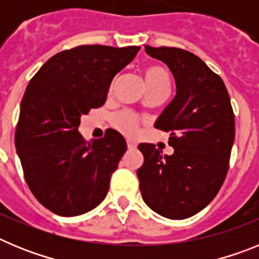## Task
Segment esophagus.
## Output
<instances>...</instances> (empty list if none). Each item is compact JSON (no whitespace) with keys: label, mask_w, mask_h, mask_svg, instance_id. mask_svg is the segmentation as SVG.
<instances>
[{"label":"esophagus","mask_w":259,"mask_h":259,"mask_svg":"<svg viewBox=\"0 0 259 259\" xmlns=\"http://www.w3.org/2000/svg\"><path fill=\"white\" fill-rule=\"evenodd\" d=\"M127 146H128V149H135V148L137 146V144L136 141L134 140H127Z\"/></svg>","instance_id":"obj_1"}]
</instances>
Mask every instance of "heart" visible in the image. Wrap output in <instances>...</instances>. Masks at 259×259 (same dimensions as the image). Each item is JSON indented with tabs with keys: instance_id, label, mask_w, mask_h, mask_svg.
Instances as JSON below:
<instances>
[{
	"instance_id": "1",
	"label": "heart",
	"mask_w": 259,
	"mask_h": 259,
	"mask_svg": "<svg viewBox=\"0 0 259 259\" xmlns=\"http://www.w3.org/2000/svg\"><path fill=\"white\" fill-rule=\"evenodd\" d=\"M148 91L150 89H170L171 76L162 66H150L144 71ZM114 127L124 135H134L137 130V118L131 111H120L113 118Z\"/></svg>"
}]
</instances>
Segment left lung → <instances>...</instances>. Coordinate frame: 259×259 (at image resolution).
<instances>
[{"mask_svg":"<svg viewBox=\"0 0 259 259\" xmlns=\"http://www.w3.org/2000/svg\"><path fill=\"white\" fill-rule=\"evenodd\" d=\"M145 52L168 66L176 96L155 122V128L170 132L174 154L163 155L153 144L139 145L141 196L164 218H189L211 202L227 175L235 140L230 96L222 77L193 53L149 45Z\"/></svg>","mask_w":259,"mask_h":259,"instance_id":"obj_1","label":"left lung"}]
</instances>
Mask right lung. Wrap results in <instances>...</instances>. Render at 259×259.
<instances>
[{
    "instance_id": "1",
    "label": "right lung",
    "mask_w": 259,
    "mask_h": 259,
    "mask_svg": "<svg viewBox=\"0 0 259 259\" xmlns=\"http://www.w3.org/2000/svg\"><path fill=\"white\" fill-rule=\"evenodd\" d=\"M139 50L80 45L53 56L29 80L15 148L29 189L54 214H84L106 197L127 149L124 137L109 130L89 143L77 128L81 115L105 104L114 76Z\"/></svg>"
}]
</instances>
